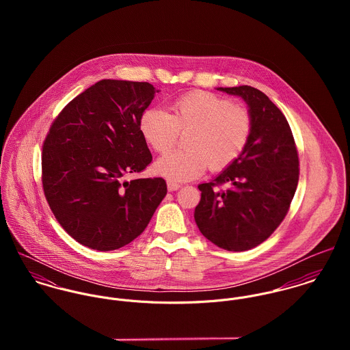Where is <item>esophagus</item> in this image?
I'll return each instance as SVG.
<instances>
[{
	"label": "esophagus",
	"instance_id": "esophagus-1",
	"mask_svg": "<svg viewBox=\"0 0 350 350\" xmlns=\"http://www.w3.org/2000/svg\"><path fill=\"white\" fill-rule=\"evenodd\" d=\"M179 187H180V185L176 183V182H172V180H168V182H167V189H168V191H176Z\"/></svg>",
	"mask_w": 350,
	"mask_h": 350
}]
</instances>
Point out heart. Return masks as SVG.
I'll return each mask as SVG.
<instances>
[{
	"label": "heart",
	"instance_id": "heart-1",
	"mask_svg": "<svg viewBox=\"0 0 350 350\" xmlns=\"http://www.w3.org/2000/svg\"><path fill=\"white\" fill-rule=\"evenodd\" d=\"M172 113L148 109L140 131L157 153L171 150L178 132H186V150H174L156 161L154 170L172 182L198 178L208 167L221 171L244 152L252 133V114L241 103L208 92H190L172 102Z\"/></svg>",
	"mask_w": 350,
	"mask_h": 350
}]
</instances>
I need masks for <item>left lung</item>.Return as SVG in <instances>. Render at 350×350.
<instances>
[{
    "mask_svg": "<svg viewBox=\"0 0 350 350\" xmlns=\"http://www.w3.org/2000/svg\"><path fill=\"white\" fill-rule=\"evenodd\" d=\"M218 90L248 103L252 133L236 161L198 186L194 218L213 244L241 252L264 243L287 215L299 180V156L287 118L262 92L250 86Z\"/></svg>",
    "mask_w": 350,
    "mask_h": 350,
    "instance_id": "8db88e82",
    "label": "left lung"
}]
</instances>
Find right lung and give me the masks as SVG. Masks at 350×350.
Masks as SVG:
<instances>
[{"label":"right lung","instance_id":"1","mask_svg":"<svg viewBox=\"0 0 350 350\" xmlns=\"http://www.w3.org/2000/svg\"><path fill=\"white\" fill-rule=\"evenodd\" d=\"M157 92L148 82L103 79L51 125L42 152L44 196L62 228L90 250L132 243L167 194L163 178L124 180L152 161L140 121Z\"/></svg>","mask_w":350,"mask_h":350}]
</instances>
